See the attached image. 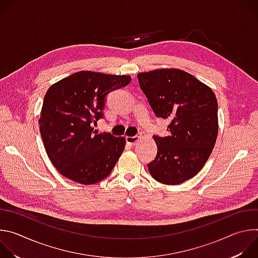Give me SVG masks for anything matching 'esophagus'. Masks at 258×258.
<instances>
[{
    "label": "esophagus",
    "instance_id": "obj_1",
    "mask_svg": "<svg viewBox=\"0 0 258 258\" xmlns=\"http://www.w3.org/2000/svg\"><path fill=\"white\" fill-rule=\"evenodd\" d=\"M140 137L139 136H134V137H126L125 141L130 146H135L136 143L139 141Z\"/></svg>",
    "mask_w": 258,
    "mask_h": 258
}]
</instances>
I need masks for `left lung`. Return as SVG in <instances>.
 <instances>
[{"label": "left lung", "mask_w": 258, "mask_h": 258, "mask_svg": "<svg viewBox=\"0 0 258 258\" xmlns=\"http://www.w3.org/2000/svg\"><path fill=\"white\" fill-rule=\"evenodd\" d=\"M157 117L168 119L167 137L154 136L157 155L150 174L164 185H178L205 165L218 132L217 101L213 91L179 69H156L137 76Z\"/></svg>", "instance_id": "8db88e82"}]
</instances>
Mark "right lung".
Instances as JSON below:
<instances>
[{
	"label": "right lung",
	"instance_id": "right-lung-1",
	"mask_svg": "<svg viewBox=\"0 0 258 258\" xmlns=\"http://www.w3.org/2000/svg\"><path fill=\"white\" fill-rule=\"evenodd\" d=\"M131 81L128 76L80 71L49 88L40 132L48 157L62 175L93 185L111 172L125 140L109 133L98 134L93 126L103 117L106 96Z\"/></svg>",
	"mask_w": 258,
	"mask_h": 258
}]
</instances>
